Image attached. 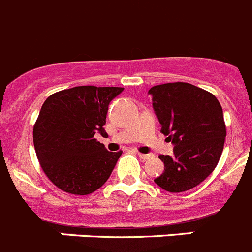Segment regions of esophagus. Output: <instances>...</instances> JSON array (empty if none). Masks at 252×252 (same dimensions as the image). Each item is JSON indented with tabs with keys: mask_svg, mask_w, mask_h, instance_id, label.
Masks as SVG:
<instances>
[{
	"mask_svg": "<svg viewBox=\"0 0 252 252\" xmlns=\"http://www.w3.org/2000/svg\"><path fill=\"white\" fill-rule=\"evenodd\" d=\"M138 156H140V158H142V160H149V158H151L152 155H150V154H140V152H138Z\"/></svg>",
	"mask_w": 252,
	"mask_h": 252,
	"instance_id": "esophagus-1",
	"label": "esophagus"
}]
</instances>
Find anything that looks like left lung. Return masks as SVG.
I'll use <instances>...</instances> for the list:
<instances>
[{
    "label": "left lung",
    "instance_id": "left-lung-1",
    "mask_svg": "<svg viewBox=\"0 0 252 252\" xmlns=\"http://www.w3.org/2000/svg\"><path fill=\"white\" fill-rule=\"evenodd\" d=\"M161 132L175 145L174 155H160L165 171L155 182L168 192H182L201 184L218 165L226 126L218 98L188 82L149 90Z\"/></svg>",
    "mask_w": 252,
    "mask_h": 252
}]
</instances>
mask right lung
Listing matches in <instances>:
<instances>
[{"mask_svg":"<svg viewBox=\"0 0 252 252\" xmlns=\"http://www.w3.org/2000/svg\"><path fill=\"white\" fill-rule=\"evenodd\" d=\"M124 87L77 86L48 96L33 126V145L46 176L60 190L89 195L107 181L122 151L94 138L106 135L108 105Z\"/></svg>","mask_w":252,"mask_h":252,"instance_id":"obj_1","label":"right lung"}]
</instances>
